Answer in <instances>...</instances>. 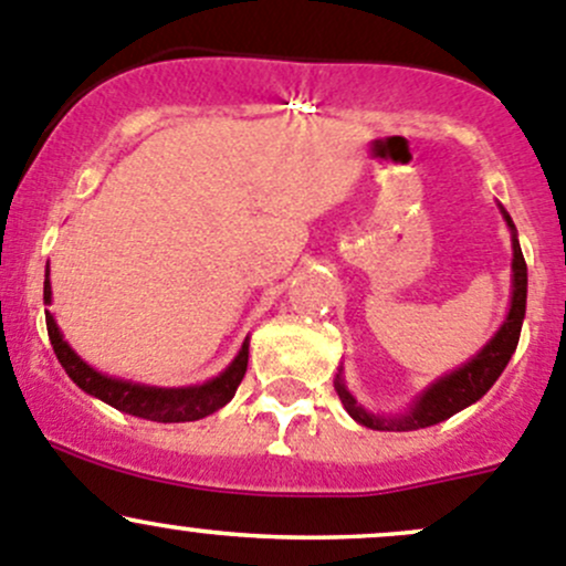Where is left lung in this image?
I'll use <instances>...</instances> for the list:
<instances>
[{"mask_svg": "<svg viewBox=\"0 0 566 566\" xmlns=\"http://www.w3.org/2000/svg\"><path fill=\"white\" fill-rule=\"evenodd\" d=\"M504 213L506 227L512 230V304L510 315H506L504 325L495 331L493 339L476 353L468 364H462L454 373L443 375L427 391H421V397H416V402L410 405L405 413L399 416H378L364 410L356 402L350 391H347L342 375H336L334 389L339 394L342 405H345L347 413L358 421V424L369 427V430H421V427H432L438 421L449 419V416L460 413L462 408L473 405L476 399H482L490 391V386L501 378L504 367L510 364L512 353H515L517 339H521L523 317H526V290H528V273H526V260H523L521 243H517L515 224H512L510 213L501 208Z\"/></svg>", "mask_w": 566, "mask_h": 566, "instance_id": "8db88e82", "label": "left lung"}]
</instances>
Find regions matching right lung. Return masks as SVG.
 <instances>
[{
    "label": "right lung",
    "instance_id": "add662e5",
    "mask_svg": "<svg viewBox=\"0 0 566 566\" xmlns=\"http://www.w3.org/2000/svg\"><path fill=\"white\" fill-rule=\"evenodd\" d=\"M43 304H51L49 273H45L43 282ZM45 328H49L51 347H54L62 369H65L67 378H71L78 389L104 399L106 405L123 410V413L139 416V419L147 421L175 424V421L205 419V416L216 413V410L224 408V405L235 397L238 386H241L243 375H247L249 339L243 342L235 361H232L219 378L208 380V384L202 386H188V389H156V386H142L130 384V380L108 378V375L90 367L87 361H82V358L76 356V350L65 342L62 331L56 328V319L49 310H45Z\"/></svg>",
    "mask_w": 566,
    "mask_h": 566
}]
</instances>
